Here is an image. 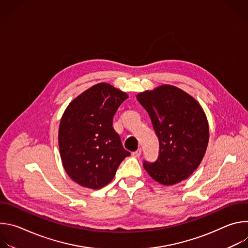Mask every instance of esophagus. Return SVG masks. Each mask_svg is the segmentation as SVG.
<instances>
[{"label":"esophagus","instance_id":"34e87169","mask_svg":"<svg viewBox=\"0 0 248 248\" xmlns=\"http://www.w3.org/2000/svg\"><path fill=\"white\" fill-rule=\"evenodd\" d=\"M131 155H132L133 157H135V158H138V157L141 155V149H140V148H139V149H137L136 151L132 152V153H131Z\"/></svg>","mask_w":248,"mask_h":248}]
</instances>
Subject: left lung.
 <instances>
[{
	"label": "left lung",
	"instance_id": "left-lung-1",
	"mask_svg": "<svg viewBox=\"0 0 248 248\" xmlns=\"http://www.w3.org/2000/svg\"><path fill=\"white\" fill-rule=\"evenodd\" d=\"M136 98L148 112L160 144L158 159L145 161L144 169L163 186L186 180L200 165L209 141V125L200 104L168 84L141 92Z\"/></svg>",
	"mask_w": 248,
	"mask_h": 248
}]
</instances>
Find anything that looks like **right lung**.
I'll list each match as a JSON object with an SVG mask.
<instances>
[{"label":"right lung","instance_id":"obj_1","mask_svg":"<svg viewBox=\"0 0 248 248\" xmlns=\"http://www.w3.org/2000/svg\"><path fill=\"white\" fill-rule=\"evenodd\" d=\"M125 92L98 83L74 99L59 127L63 169L81 186L99 189L114 179L122 161L130 155L113 127V119Z\"/></svg>","mask_w":248,"mask_h":248}]
</instances>
